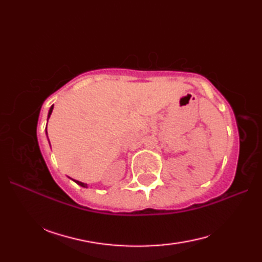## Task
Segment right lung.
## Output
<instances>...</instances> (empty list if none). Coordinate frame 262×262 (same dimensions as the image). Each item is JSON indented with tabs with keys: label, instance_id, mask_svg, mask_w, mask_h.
Segmentation results:
<instances>
[{
	"label": "right lung",
	"instance_id": "right-lung-1",
	"mask_svg": "<svg viewBox=\"0 0 262 262\" xmlns=\"http://www.w3.org/2000/svg\"><path fill=\"white\" fill-rule=\"evenodd\" d=\"M53 108H54V105H52L51 109H49V113H48V118H49V117H51V115H52ZM46 133H47V130H46ZM74 181L77 183V185H80L81 187H84V188H86V183H83V182H81V181H77V180H74Z\"/></svg>",
	"mask_w": 262,
	"mask_h": 262
}]
</instances>
